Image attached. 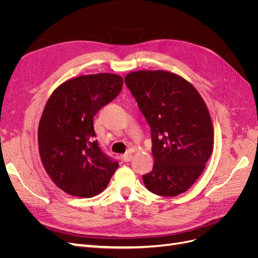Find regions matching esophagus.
I'll return each mask as SVG.
<instances>
[{
    "mask_svg": "<svg viewBox=\"0 0 258 258\" xmlns=\"http://www.w3.org/2000/svg\"><path fill=\"white\" fill-rule=\"evenodd\" d=\"M121 159H122L124 162H129V161H131V160H132V155H131V153H126V154H123V155L121 156Z\"/></svg>",
    "mask_w": 258,
    "mask_h": 258,
    "instance_id": "34e87169",
    "label": "esophagus"
}]
</instances>
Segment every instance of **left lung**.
Segmentation results:
<instances>
[{
    "label": "left lung",
    "mask_w": 258,
    "mask_h": 258,
    "mask_svg": "<svg viewBox=\"0 0 258 258\" xmlns=\"http://www.w3.org/2000/svg\"><path fill=\"white\" fill-rule=\"evenodd\" d=\"M124 83L151 127L155 162L143 175L146 188L167 197L185 192L213 152V124L206 102L188 81L169 71H135Z\"/></svg>",
    "instance_id": "left-lung-1"
}]
</instances>
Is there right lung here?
I'll use <instances>...</instances> for the list:
<instances>
[{
    "label": "right lung",
    "instance_id": "1",
    "mask_svg": "<svg viewBox=\"0 0 258 258\" xmlns=\"http://www.w3.org/2000/svg\"><path fill=\"white\" fill-rule=\"evenodd\" d=\"M122 84L116 74L82 75L58 86L46 103L38 124V152L46 172L64 192L96 196L118 168L95 140L93 117L118 96Z\"/></svg>",
    "mask_w": 258,
    "mask_h": 258
}]
</instances>
